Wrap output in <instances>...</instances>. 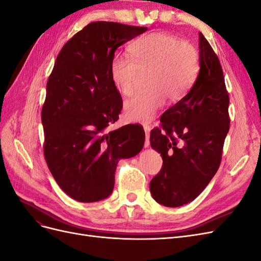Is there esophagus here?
<instances>
[{
  "instance_id": "1",
  "label": "esophagus",
  "mask_w": 261,
  "mask_h": 261,
  "mask_svg": "<svg viewBox=\"0 0 261 261\" xmlns=\"http://www.w3.org/2000/svg\"><path fill=\"white\" fill-rule=\"evenodd\" d=\"M144 129L146 133V140H145V148H148L150 146V137H149V133H150V127L149 125L144 124Z\"/></svg>"
}]
</instances>
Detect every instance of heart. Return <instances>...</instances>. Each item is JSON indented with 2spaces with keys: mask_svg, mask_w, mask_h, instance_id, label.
<instances>
[{
  "mask_svg": "<svg viewBox=\"0 0 261 261\" xmlns=\"http://www.w3.org/2000/svg\"><path fill=\"white\" fill-rule=\"evenodd\" d=\"M133 61L115 55L110 63V75L123 96L135 90L139 76L147 75L146 93L136 94L124 103L126 120L148 123L155 116L167 97L177 101L191 88L199 69V55L194 45L178 38L152 33L129 46Z\"/></svg>",
  "mask_w": 261,
  "mask_h": 261,
  "instance_id": "obj_1",
  "label": "heart"
}]
</instances>
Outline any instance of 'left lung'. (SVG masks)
I'll use <instances>...</instances> for the list:
<instances>
[{
	"mask_svg": "<svg viewBox=\"0 0 261 261\" xmlns=\"http://www.w3.org/2000/svg\"><path fill=\"white\" fill-rule=\"evenodd\" d=\"M199 73L192 89L161 115L150 145L162 169L150 181L153 199L165 207L193 201L217 173L230 128L228 94L220 61L199 33Z\"/></svg>",
	"mask_w": 261,
	"mask_h": 261,
	"instance_id": "8db88e82",
	"label": "left lung"
}]
</instances>
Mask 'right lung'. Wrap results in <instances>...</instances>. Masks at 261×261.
Listing matches in <instances>:
<instances>
[{"instance_id": "1", "label": "right lung", "mask_w": 261, "mask_h": 261, "mask_svg": "<svg viewBox=\"0 0 261 261\" xmlns=\"http://www.w3.org/2000/svg\"><path fill=\"white\" fill-rule=\"evenodd\" d=\"M146 30L90 22L65 43L55 61L41 112L43 152L55 181L77 201L108 198L118 161L135 156L144 147L145 132L139 125L107 128L122 110L110 63L118 46Z\"/></svg>"}]
</instances>
